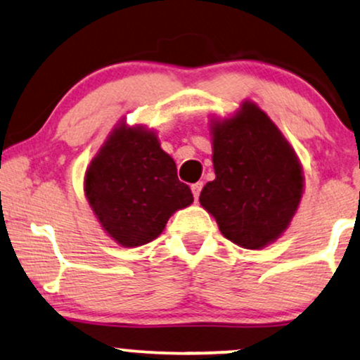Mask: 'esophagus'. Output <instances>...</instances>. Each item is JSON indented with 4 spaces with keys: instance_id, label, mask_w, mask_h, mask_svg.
Returning a JSON list of instances; mask_svg holds the SVG:
<instances>
[{
    "instance_id": "34e87169",
    "label": "esophagus",
    "mask_w": 360,
    "mask_h": 360,
    "mask_svg": "<svg viewBox=\"0 0 360 360\" xmlns=\"http://www.w3.org/2000/svg\"><path fill=\"white\" fill-rule=\"evenodd\" d=\"M202 183H195V184H193L191 186V191H193V195H194V199L195 201H198L199 199V194H201V191H202Z\"/></svg>"
}]
</instances>
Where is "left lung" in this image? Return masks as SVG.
Instances as JSON below:
<instances>
[{"mask_svg": "<svg viewBox=\"0 0 360 360\" xmlns=\"http://www.w3.org/2000/svg\"><path fill=\"white\" fill-rule=\"evenodd\" d=\"M216 179L199 202L239 248L259 249L288 231L304 194V171L294 148L251 99L234 115L209 117Z\"/></svg>", "mask_w": 360, "mask_h": 360, "instance_id": "left-lung-1", "label": "left lung"}]
</instances>
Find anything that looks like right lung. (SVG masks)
I'll return each instance as SVG.
<instances>
[{"instance_id": "add662e5", "label": "right lung", "mask_w": 360, "mask_h": 360, "mask_svg": "<svg viewBox=\"0 0 360 360\" xmlns=\"http://www.w3.org/2000/svg\"><path fill=\"white\" fill-rule=\"evenodd\" d=\"M84 198L101 229L122 248L159 238L172 214L194 201L156 131L124 117L86 167Z\"/></svg>"}]
</instances>
